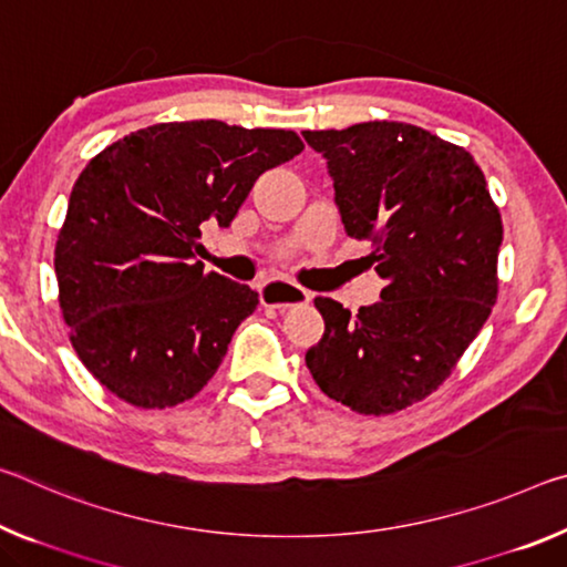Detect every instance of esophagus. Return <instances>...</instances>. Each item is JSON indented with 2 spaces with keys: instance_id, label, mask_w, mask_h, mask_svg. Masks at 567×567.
<instances>
[{
  "instance_id": "esophagus-1",
  "label": "esophagus",
  "mask_w": 567,
  "mask_h": 567,
  "mask_svg": "<svg viewBox=\"0 0 567 567\" xmlns=\"http://www.w3.org/2000/svg\"><path fill=\"white\" fill-rule=\"evenodd\" d=\"M259 295H262V305H267V308H277V310H287V308H292V305H302L310 300L308 290H302L300 285L280 280V277H272V280L262 282V287H259Z\"/></svg>"
}]
</instances>
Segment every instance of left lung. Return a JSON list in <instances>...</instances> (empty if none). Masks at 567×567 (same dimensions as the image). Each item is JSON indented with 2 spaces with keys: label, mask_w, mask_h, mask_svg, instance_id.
Masks as SVG:
<instances>
[{
  "label": "left lung",
  "mask_w": 567,
  "mask_h": 567,
  "mask_svg": "<svg viewBox=\"0 0 567 567\" xmlns=\"http://www.w3.org/2000/svg\"><path fill=\"white\" fill-rule=\"evenodd\" d=\"M326 158L348 235L371 241L381 302L350 310L316 298L326 320L308 348L312 379L350 411L381 416L436 391L497 300L502 219L464 148L419 125L302 131Z\"/></svg>",
  "instance_id": "1"
}]
</instances>
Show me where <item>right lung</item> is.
<instances>
[{
    "label": "right lung",
    "mask_w": 567,
    "mask_h": 567,
    "mask_svg": "<svg viewBox=\"0 0 567 567\" xmlns=\"http://www.w3.org/2000/svg\"><path fill=\"white\" fill-rule=\"evenodd\" d=\"M302 151L282 128L158 123L115 141L78 176L55 245L75 353L138 409L194 399L259 295L206 272L202 224L229 227L265 171Z\"/></svg>",
    "instance_id": "obj_1"
}]
</instances>
